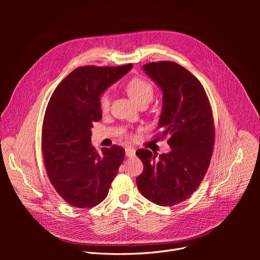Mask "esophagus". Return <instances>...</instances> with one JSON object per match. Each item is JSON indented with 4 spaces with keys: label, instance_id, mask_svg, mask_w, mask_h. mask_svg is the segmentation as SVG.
<instances>
[{
    "label": "esophagus",
    "instance_id": "obj_1",
    "mask_svg": "<svg viewBox=\"0 0 260 260\" xmlns=\"http://www.w3.org/2000/svg\"><path fill=\"white\" fill-rule=\"evenodd\" d=\"M135 153H136V150L134 149L133 147H127L125 148V155L127 157H134L135 156Z\"/></svg>",
    "mask_w": 260,
    "mask_h": 260
}]
</instances>
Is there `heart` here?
I'll list each match as a JSON object with an SVG mask.
<instances>
[{
    "label": "heart",
    "instance_id": "1",
    "mask_svg": "<svg viewBox=\"0 0 260 260\" xmlns=\"http://www.w3.org/2000/svg\"><path fill=\"white\" fill-rule=\"evenodd\" d=\"M124 88L127 94L132 98L134 102L138 105L143 102L149 103L154 94V87L153 85L141 76H135L128 79L125 84ZM99 108L103 113L107 112L110 108V94L108 91H104L99 95Z\"/></svg>",
    "mask_w": 260,
    "mask_h": 260
}]
</instances>
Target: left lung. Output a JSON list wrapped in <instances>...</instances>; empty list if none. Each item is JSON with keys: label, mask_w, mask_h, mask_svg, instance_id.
Instances as JSON below:
<instances>
[{"label": "left lung", "mask_w": 260, "mask_h": 260, "mask_svg": "<svg viewBox=\"0 0 260 260\" xmlns=\"http://www.w3.org/2000/svg\"><path fill=\"white\" fill-rule=\"evenodd\" d=\"M143 69L162 89L161 135L155 137L169 135L172 149L157 159L150 150H138L144 170L136 182L148 201L171 207L187 200L208 171L215 143L212 108L202 83L177 62H150Z\"/></svg>", "instance_id": "left-lung-1"}]
</instances>
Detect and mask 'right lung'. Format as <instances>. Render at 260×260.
Returning a JSON list of instances; mask_svg holds the SVG:
<instances>
[{
	"mask_svg": "<svg viewBox=\"0 0 260 260\" xmlns=\"http://www.w3.org/2000/svg\"><path fill=\"white\" fill-rule=\"evenodd\" d=\"M132 67H79L49 100L41 139L44 166L56 192L73 207L86 209L102 203L124 159L121 146L98 152L91 145V127L102 118L99 95Z\"/></svg>",
	"mask_w": 260,
	"mask_h": 260,
	"instance_id": "1",
	"label": "right lung"
}]
</instances>
